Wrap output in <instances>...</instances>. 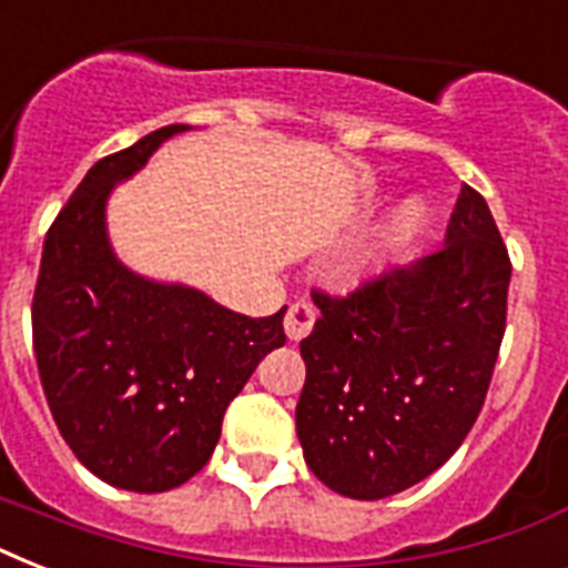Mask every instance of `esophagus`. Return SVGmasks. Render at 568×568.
<instances>
[{
  "label": "esophagus",
  "instance_id": "34e87169",
  "mask_svg": "<svg viewBox=\"0 0 568 568\" xmlns=\"http://www.w3.org/2000/svg\"><path fill=\"white\" fill-rule=\"evenodd\" d=\"M315 318H318V310L310 301L292 303L288 312H285V336L292 338V342H301V338H306L312 333Z\"/></svg>",
  "mask_w": 568,
  "mask_h": 568
}]
</instances>
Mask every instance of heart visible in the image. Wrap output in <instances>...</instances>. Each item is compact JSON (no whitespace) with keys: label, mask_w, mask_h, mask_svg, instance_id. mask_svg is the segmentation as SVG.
Listing matches in <instances>:
<instances>
[{"label":"heart","mask_w":568,"mask_h":568,"mask_svg":"<svg viewBox=\"0 0 568 568\" xmlns=\"http://www.w3.org/2000/svg\"><path fill=\"white\" fill-rule=\"evenodd\" d=\"M422 217L424 205L418 203V200H406V203L397 205L395 214H392V221H388L386 226V235L388 239H404V235H409L413 230H418Z\"/></svg>","instance_id":"1"}]
</instances>
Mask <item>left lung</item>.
Instances as JSON below:
<instances>
[{"mask_svg":"<svg viewBox=\"0 0 568 568\" xmlns=\"http://www.w3.org/2000/svg\"><path fill=\"white\" fill-rule=\"evenodd\" d=\"M510 271L489 205L463 185L439 253L347 294L312 288L297 436L321 484L377 501L463 445L501 351Z\"/></svg>","mask_w":568,"mask_h":568,"instance_id":"8db88e82","label":"left lung"}]
</instances>
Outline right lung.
<instances>
[{"label": "right lung", "instance_id": "obj_1", "mask_svg": "<svg viewBox=\"0 0 568 568\" xmlns=\"http://www.w3.org/2000/svg\"><path fill=\"white\" fill-rule=\"evenodd\" d=\"M164 126L93 164L43 241L31 301L40 383L79 463L129 493L182 486L209 463L223 413L256 365L285 345V306L247 318L185 285L150 283L114 258L105 200Z\"/></svg>", "mask_w": 568, "mask_h": 568}]
</instances>
